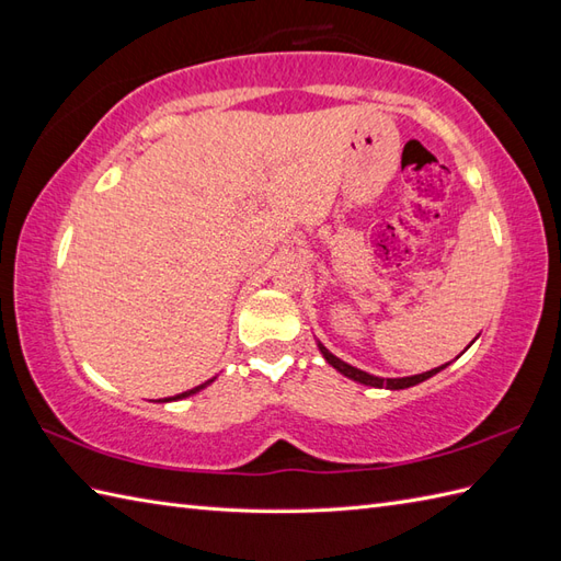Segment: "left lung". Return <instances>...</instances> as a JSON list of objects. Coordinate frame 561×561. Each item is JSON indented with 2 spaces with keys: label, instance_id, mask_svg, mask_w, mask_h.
Segmentation results:
<instances>
[{
  "label": "left lung",
  "instance_id": "1",
  "mask_svg": "<svg viewBox=\"0 0 561 561\" xmlns=\"http://www.w3.org/2000/svg\"><path fill=\"white\" fill-rule=\"evenodd\" d=\"M478 340V337H474ZM472 340V342H474ZM470 342V344H472ZM468 344V347H470ZM465 347V350H468ZM318 350H320V354H323V359L332 366V368H337V371L342 374V376H347V378H352V380H356V383H362V386H371V388H388V390H404V388H412V386H416V383H422V380H426V378H432V376H436L438 371H444V368L450 364H444V366H436V368H432V371H424V374H416V376H404V378H378V376H371V374H366V371H362V368H356V366H350L347 362H342L340 356H335L332 354L328 347H323V342H318ZM462 354V352H460Z\"/></svg>",
  "mask_w": 561,
  "mask_h": 561
}]
</instances>
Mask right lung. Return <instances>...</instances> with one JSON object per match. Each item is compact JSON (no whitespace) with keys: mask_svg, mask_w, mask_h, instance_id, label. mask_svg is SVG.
Here are the masks:
<instances>
[{"mask_svg":"<svg viewBox=\"0 0 561 561\" xmlns=\"http://www.w3.org/2000/svg\"><path fill=\"white\" fill-rule=\"evenodd\" d=\"M214 378H209V380H205V383L202 386H197V388H193V390H185V392H181V396H175V398H163V400H159V402H171V400H183V398H190V396H195V392H199L202 388H207L209 383H211Z\"/></svg>","mask_w":561,"mask_h":561,"instance_id":"right-lung-1","label":"right lung"}]
</instances>
